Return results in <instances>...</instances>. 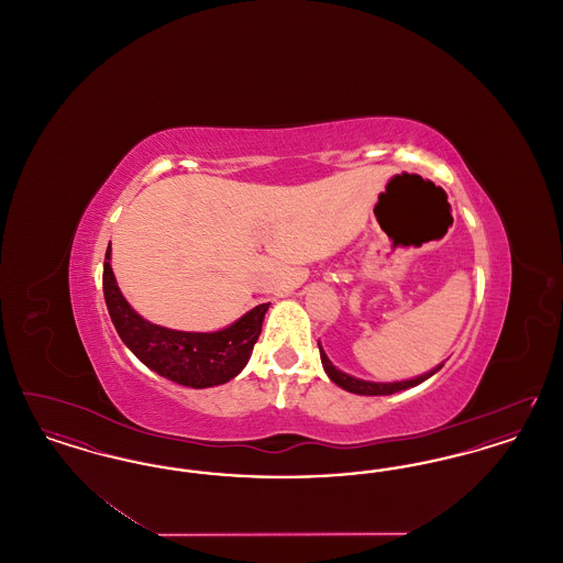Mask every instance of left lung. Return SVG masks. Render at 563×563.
<instances>
[{
    "instance_id": "1",
    "label": "left lung",
    "mask_w": 563,
    "mask_h": 563,
    "mask_svg": "<svg viewBox=\"0 0 563 563\" xmlns=\"http://www.w3.org/2000/svg\"><path fill=\"white\" fill-rule=\"evenodd\" d=\"M319 350H321L322 367H324L327 375L331 377V382H335L340 388H344V390H349V393H354V395H367V397H375V395H393V393H399V390H405V388H413V386L422 384L424 379H429L430 375L437 374V372L443 367V363H441L439 367L430 369L429 374L418 375V377L405 379V382H388V384H384V382H367V379H356V377H352V375L335 369L333 363H331V361L327 358V354L322 352L321 344H319Z\"/></svg>"
}]
</instances>
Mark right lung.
Returning a JSON list of instances; mask_svg holds the SVG:
<instances>
[{"label":"right lung","mask_w":563,"mask_h":563,"mask_svg":"<svg viewBox=\"0 0 563 563\" xmlns=\"http://www.w3.org/2000/svg\"><path fill=\"white\" fill-rule=\"evenodd\" d=\"M108 246L103 264V295L109 317L134 356L152 372L189 388H211L241 374L262 333L269 303H260L230 327L213 333L175 331L145 321L120 294Z\"/></svg>","instance_id":"right-lung-1"}]
</instances>
